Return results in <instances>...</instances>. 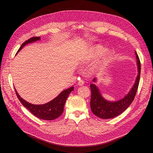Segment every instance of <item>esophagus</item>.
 I'll return each mask as SVG.
<instances>
[{
	"mask_svg": "<svg viewBox=\"0 0 153 153\" xmlns=\"http://www.w3.org/2000/svg\"><path fill=\"white\" fill-rule=\"evenodd\" d=\"M80 85H82V84H80Z\"/></svg>",
	"mask_w": 153,
	"mask_h": 153,
	"instance_id": "34e87169",
	"label": "esophagus"
}]
</instances>
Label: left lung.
I'll return each mask as SVG.
<instances>
[{"label": "left lung", "mask_w": 153, "mask_h": 153, "mask_svg": "<svg viewBox=\"0 0 153 153\" xmlns=\"http://www.w3.org/2000/svg\"><path fill=\"white\" fill-rule=\"evenodd\" d=\"M39 39L40 37L36 36L32 37L28 39L21 45L15 55H17L18 53L22 49L23 47L25 46L26 45L36 42L37 40ZM73 90L74 87H71L69 88H68L66 90L62 91L57 97L51 101L45 104L35 105V104L30 103L23 99L19 95L15 88L16 95H17L18 99H19L22 105L24 107L27 108L35 117L45 120H53L58 118L61 115L64 110V104H65L66 100L69 94Z\"/></svg>", "instance_id": "8db88e82"}]
</instances>
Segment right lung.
I'll use <instances>...</instances> for the list:
<instances>
[{
	"mask_svg": "<svg viewBox=\"0 0 153 153\" xmlns=\"http://www.w3.org/2000/svg\"><path fill=\"white\" fill-rule=\"evenodd\" d=\"M136 59H137L138 74L133 87L123 99L115 102L107 101L102 97L97 87L94 84L91 85V108L94 115L102 119L114 118L121 114L130 105L137 92L140 77L141 63L137 54H136Z\"/></svg>",
	"mask_w": 153,
	"mask_h": 153,
	"instance_id": "1",
	"label": "right lung"
}]
</instances>
